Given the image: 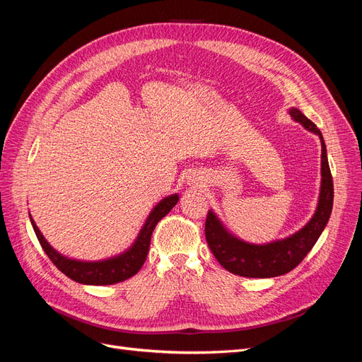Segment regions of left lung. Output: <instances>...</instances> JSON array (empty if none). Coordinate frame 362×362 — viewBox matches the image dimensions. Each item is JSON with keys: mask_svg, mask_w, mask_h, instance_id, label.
Instances as JSON below:
<instances>
[{"mask_svg": "<svg viewBox=\"0 0 362 362\" xmlns=\"http://www.w3.org/2000/svg\"><path fill=\"white\" fill-rule=\"evenodd\" d=\"M293 120L310 133L319 136L322 144L320 193L315 211L299 231L269 243H249L237 237L223 225L217 214L210 210L205 222V238L213 255L228 272L245 278H275L286 275L308 255L329 221L334 205V182L327 163L326 145L320 129L303 116L299 108H288Z\"/></svg>", "mask_w": 362, "mask_h": 362, "instance_id": "1", "label": "left lung"}]
</instances>
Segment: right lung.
<instances>
[{
    "mask_svg": "<svg viewBox=\"0 0 362 362\" xmlns=\"http://www.w3.org/2000/svg\"><path fill=\"white\" fill-rule=\"evenodd\" d=\"M178 201H180L178 193H173L166 196V198H163L151 210L133 245L115 257L98 259V261L75 259L60 254V252L54 249L47 242V238L42 235L37 225L35 223V221H33L31 214H30V222L33 225V229H35L42 249L45 250V254L54 264H56V267L60 272H63L68 278H71L75 282L84 284V286H112V284L122 282L131 276H134L136 273L141 269L149 250L152 231H154L156 225L161 221V218L166 216L175 205H177Z\"/></svg>",
    "mask_w": 362,
    "mask_h": 362,
    "instance_id": "obj_1",
    "label": "right lung"
}]
</instances>
